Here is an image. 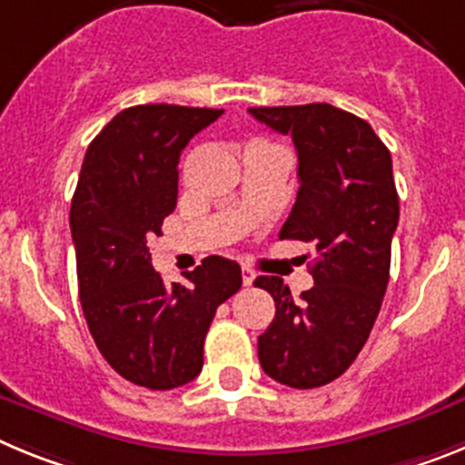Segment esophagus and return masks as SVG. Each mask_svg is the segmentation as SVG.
<instances>
[{
	"label": "esophagus",
	"mask_w": 465,
	"mask_h": 465,
	"mask_svg": "<svg viewBox=\"0 0 465 465\" xmlns=\"http://www.w3.org/2000/svg\"><path fill=\"white\" fill-rule=\"evenodd\" d=\"M253 279H256V274H253L252 270H249V268L242 270V283H244V286H252Z\"/></svg>",
	"instance_id": "obj_1"
}]
</instances>
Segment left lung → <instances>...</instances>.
Wrapping results in <instances>:
<instances>
[{"label": "left lung", "instance_id": "obj_1", "mask_svg": "<svg viewBox=\"0 0 465 465\" xmlns=\"http://www.w3.org/2000/svg\"><path fill=\"white\" fill-rule=\"evenodd\" d=\"M249 114L293 139L300 188L279 237L307 242L319 256L300 302L279 277L256 279L277 307L258 359L279 384L314 389L354 363L380 314L398 225L391 153L363 118L332 104Z\"/></svg>", "mask_w": 465, "mask_h": 465}]
</instances>
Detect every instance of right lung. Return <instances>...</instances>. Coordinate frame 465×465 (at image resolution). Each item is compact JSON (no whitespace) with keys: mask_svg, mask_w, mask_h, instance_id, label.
Wrapping results in <instances>:
<instances>
[{"mask_svg":"<svg viewBox=\"0 0 465 465\" xmlns=\"http://www.w3.org/2000/svg\"><path fill=\"white\" fill-rule=\"evenodd\" d=\"M223 109L139 104L90 142L72 197L79 298L106 363L133 384L167 391L203 371L216 307L242 286L235 261L204 258L188 283L165 286L149 242L174 212L179 155Z\"/></svg>","mask_w":465,"mask_h":465,"instance_id":"add662e5","label":"right lung"}]
</instances>
